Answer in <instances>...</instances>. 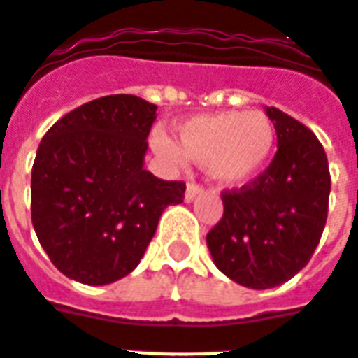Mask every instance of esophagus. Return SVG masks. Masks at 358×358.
<instances>
[{"label": "esophagus", "mask_w": 358, "mask_h": 358, "mask_svg": "<svg viewBox=\"0 0 358 358\" xmlns=\"http://www.w3.org/2000/svg\"><path fill=\"white\" fill-rule=\"evenodd\" d=\"M203 192H205V189H203L201 186H197V184H194V182H192V184H187V187H186V201L187 203L194 201L197 195H203Z\"/></svg>", "instance_id": "1"}]
</instances>
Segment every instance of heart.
<instances>
[{"mask_svg":"<svg viewBox=\"0 0 358 358\" xmlns=\"http://www.w3.org/2000/svg\"><path fill=\"white\" fill-rule=\"evenodd\" d=\"M178 147L166 136H155L153 148L169 161L184 155L197 163H207L209 176L228 187L251 184L268 166L276 130L263 113L222 110L213 115H197L180 122L176 128Z\"/></svg>","mask_w":358,"mask_h":358,"instance_id":"b5f03b06","label":"heart"}]
</instances>
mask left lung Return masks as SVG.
<instances>
[{
	"label": "left lung",
	"instance_id": "obj_1",
	"mask_svg": "<svg viewBox=\"0 0 358 358\" xmlns=\"http://www.w3.org/2000/svg\"><path fill=\"white\" fill-rule=\"evenodd\" d=\"M264 110L276 128V155L251 184L222 194L224 215L207 234L217 268L251 289L276 287L307 266L326 226L331 184L315 134L276 107Z\"/></svg>",
	"mask_w": 358,
	"mask_h": 358
}]
</instances>
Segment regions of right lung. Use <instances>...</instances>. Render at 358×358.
Returning a JSON list of instances; mask_svg holds the SVG:
<instances>
[{
  "label": "right lung",
  "mask_w": 358,
  "mask_h": 358,
  "mask_svg": "<svg viewBox=\"0 0 358 358\" xmlns=\"http://www.w3.org/2000/svg\"><path fill=\"white\" fill-rule=\"evenodd\" d=\"M157 105L105 95L59 118L32 166V224L51 263L86 285L130 274L186 184L143 169Z\"/></svg>",
  "instance_id": "add662e5"
}]
</instances>
